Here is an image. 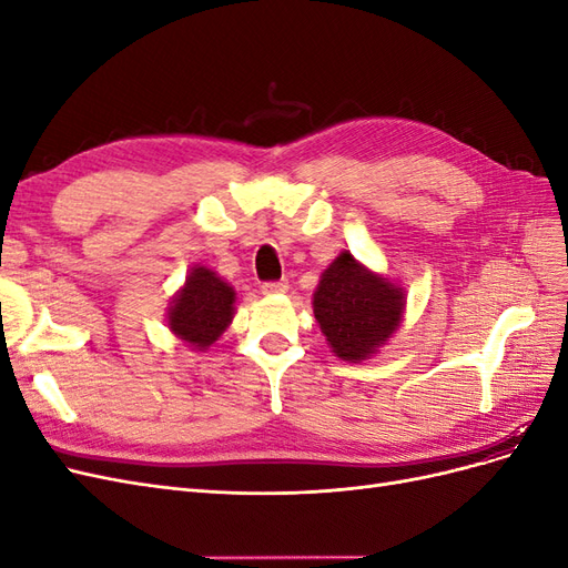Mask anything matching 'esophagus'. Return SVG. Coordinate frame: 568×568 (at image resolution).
Here are the masks:
<instances>
[{
    "label": "esophagus",
    "instance_id": "obj_1",
    "mask_svg": "<svg viewBox=\"0 0 568 568\" xmlns=\"http://www.w3.org/2000/svg\"><path fill=\"white\" fill-rule=\"evenodd\" d=\"M288 291V282L282 280V282H267L263 284V294L265 296H277V294H286Z\"/></svg>",
    "mask_w": 568,
    "mask_h": 568
}]
</instances>
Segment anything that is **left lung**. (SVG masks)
<instances>
[{"label":"left lung","instance_id":"obj_1","mask_svg":"<svg viewBox=\"0 0 568 568\" xmlns=\"http://www.w3.org/2000/svg\"><path fill=\"white\" fill-rule=\"evenodd\" d=\"M405 303L407 294L400 284L343 248L320 274L313 313L332 353L343 363H363L400 329Z\"/></svg>","mask_w":568,"mask_h":568}]
</instances>
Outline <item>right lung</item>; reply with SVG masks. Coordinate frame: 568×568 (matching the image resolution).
<instances>
[{
  "label": "right lung",
  "instance_id": "1",
  "mask_svg": "<svg viewBox=\"0 0 568 568\" xmlns=\"http://www.w3.org/2000/svg\"><path fill=\"white\" fill-rule=\"evenodd\" d=\"M236 315V291L217 272L194 265L168 305V329L196 353H205Z\"/></svg>",
  "mask_w": 568,
  "mask_h": 568
}]
</instances>
